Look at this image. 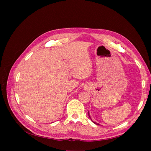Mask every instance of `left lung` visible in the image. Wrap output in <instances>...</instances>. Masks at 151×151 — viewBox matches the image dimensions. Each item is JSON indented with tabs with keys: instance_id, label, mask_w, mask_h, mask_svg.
I'll return each instance as SVG.
<instances>
[{
	"instance_id": "8db88e82",
	"label": "left lung",
	"mask_w": 151,
	"mask_h": 151,
	"mask_svg": "<svg viewBox=\"0 0 151 151\" xmlns=\"http://www.w3.org/2000/svg\"><path fill=\"white\" fill-rule=\"evenodd\" d=\"M88 115H89V118H90V119L91 120V121H92V122H93L94 123H95V124H96V125H99V123H96V122H93V120H92V119H91V116H90V115H89V112H88Z\"/></svg>"
}]
</instances>
